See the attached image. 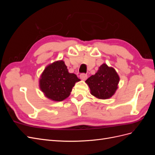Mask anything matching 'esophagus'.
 <instances>
[{"label":"esophagus","instance_id":"34e87169","mask_svg":"<svg viewBox=\"0 0 155 155\" xmlns=\"http://www.w3.org/2000/svg\"><path fill=\"white\" fill-rule=\"evenodd\" d=\"M79 77H80L81 79H82V80H85V79L87 78V74H80Z\"/></svg>","mask_w":155,"mask_h":155}]
</instances>
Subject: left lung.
Returning a JSON list of instances; mask_svg holds the SVG:
<instances>
[{
    "label": "left lung",
    "mask_w": 155,
    "mask_h": 155,
    "mask_svg": "<svg viewBox=\"0 0 155 155\" xmlns=\"http://www.w3.org/2000/svg\"><path fill=\"white\" fill-rule=\"evenodd\" d=\"M119 81L120 77L116 70L104 63L85 83L92 96L100 100H107L114 94L118 88Z\"/></svg>",
    "instance_id": "obj_1"
}]
</instances>
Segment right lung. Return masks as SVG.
Returning a JSON list of instances; mask_svg holds the SVG:
<instances>
[{
	"instance_id": "right-lung-1",
	"label": "right lung",
	"mask_w": 155,
	"mask_h": 155,
	"mask_svg": "<svg viewBox=\"0 0 155 155\" xmlns=\"http://www.w3.org/2000/svg\"><path fill=\"white\" fill-rule=\"evenodd\" d=\"M80 81L76 74L69 73L63 60L50 63L42 72L39 85L45 97L54 101L67 98L76 82Z\"/></svg>"
}]
</instances>
